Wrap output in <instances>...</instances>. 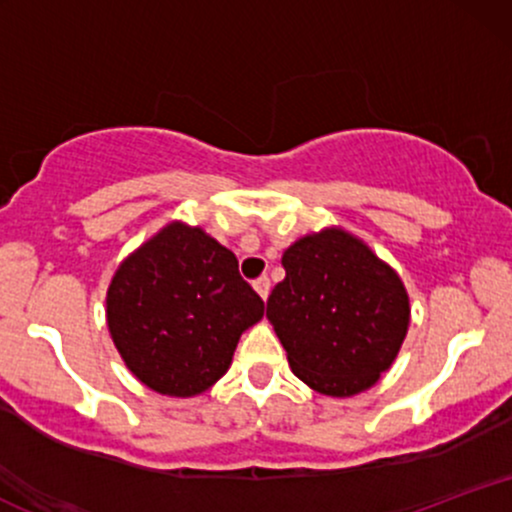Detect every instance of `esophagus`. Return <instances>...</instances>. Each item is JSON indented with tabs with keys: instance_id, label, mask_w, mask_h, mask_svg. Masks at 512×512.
Segmentation results:
<instances>
[{
	"instance_id": "obj_1",
	"label": "esophagus",
	"mask_w": 512,
	"mask_h": 512,
	"mask_svg": "<svg viewBox=\"0 0 512 512\" xmlns=\"http://www.w3.org/2000/svg\"><path fill=\"white\" fill-rule=\"evenodd\" d=\"M255 291L260 293V298L262 301H267V296H269V291H272V284H269V279L267 276H260V279H255Z\"/></svg>"
}]
</instances>
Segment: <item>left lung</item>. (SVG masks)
Here are the masks:
<instances>
[{"mask_svg":"<svg viewBox=\"0 0 512 512\" xmlns=\"http://www.w3.org/2000/svg\"><path fill=\"white\" fill-rule=\"evenodd\" d=\"M267 317L289 366L320 395L378 383L409 330V296L390 264L342 228L298 238L281 257Z\"/></svg>","mask_w":512,"mask_h":512,"instance_id":"obj_1","label":"left lung"}]
</instances>
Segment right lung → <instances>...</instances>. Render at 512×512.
Returning a JSON list of instances; mask_svg holds the SVG:
<instances>
[{
  "instance_id": "obj_1",
  "label": "right lung",
  "mask_w": 512,
  "mask_h": 512,
  "mask_svg": "<svg viewBox=\"0 0 512 512\" xmlns=\"http://www.w3.org/2000/svg\"><path fill=\"white\" fill-rule=\"evenodd\" d=\"M115 349L158 395L195 397L233 361L264 303L238 260L199 226L168 223L117 267L105 298Z\"/></svg>"
}]
</instances>
